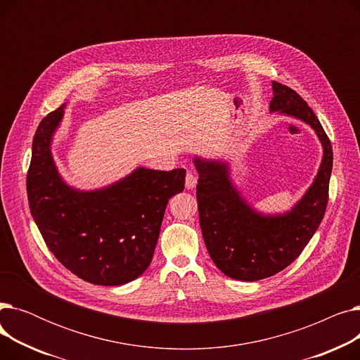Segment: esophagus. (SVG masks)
<instances>
[{"label": "esophagus", "instance_id": "esophagus-1", "mask_svg": "<svg viewBox=\"0 0 360 360\" xmlns=\"http://www.w3.org/2000/svg\"><path fill=\"white\" fill-rule=\"evenodd\" d=\"M195 185H197V175L194 172H188L185 176L186 190H194Z\"/></svg>", "mask_w": 360, "mask_h": 360}]
</instances>
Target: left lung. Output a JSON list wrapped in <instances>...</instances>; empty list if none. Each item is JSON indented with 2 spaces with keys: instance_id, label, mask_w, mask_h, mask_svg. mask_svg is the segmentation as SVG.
<instances>
[{
  "instance_id": "8db88e82",
  "label": "left lung",
  "mask_w": 360,
  "mask_h": 360,
  "mask_svg": "<svg viewBox=\"0 0 360 360\" xmlns=\"http://www.w3.org/2000/svg\"><path fill=\"white\" fill-rule=\"evenodd\" d=\"M270 112L307 124L314 129L323 159L318 172L289 210L264 213L245 198L224 159L195 156L197 202L202 238L216 267L228 277L257 281L285 270L316 232L328 202L333 148L323 125L299 94L273 82Z\"/></svg>"
}]
</instances>
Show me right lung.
I'll return each instance as SVG.
<instances>
[{
	"instance_id": "right-lung-1",
	"label": "right lung",
	"mask_w": 360,
	"mask_h": 360,
	"mask_svg": "<svg viewBox=\"0 0 360 360\" xmlns=\"http://www.w3.org/2000/svg\"><path fill=\"white\" fill-rule=\"evenodd\" d=\"M65 103L37 127L27 172L30 213L49 251L77 277L121 286L150 266L166 205L185 188V169L139 166L96 190H80L61 175L52 143Z\"/></svg>"
}]
</instances>
